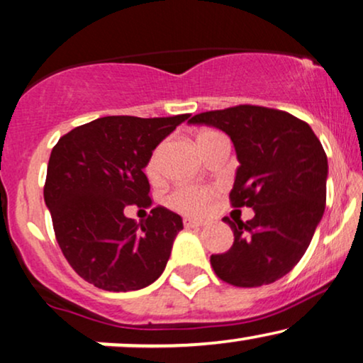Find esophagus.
<instances>
[{
    "label": "esophagus",
    "instance_id": "34e87169",
    "mask_svg": "<svg viewBox=\"0 0 363 363\" xmlns=\"http://www.w3.org/2000/svg\"><path fill=\"white\" fill-rule=\"evenodd\" d=\"M183 225H185L186 228H199V227H203V222H200V220H193V218H185L183 220Z\"/></svg>",
    "mask_w": 363,
    "mask_h": 363
}]
</instances>
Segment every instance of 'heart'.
<instances>
[{
  "label": "heart",
  "mask_w": 363,
  "mask_h": 363,
  "mask_svg": "<svg viewBox=\"0 0 363 363\" xmlns=\"http://www.w3.org/2000/svg\"><path fill=\"white\" fill-rule=\"evenodd\" d=\"M220 133L216 131H205L199 136V141H203L211 136H216ZM158 163H160V148L155 150L152 158L147 164V173L150 177H155L158 173ZM213 191L208 188H200V186H182L178 188L168 196V203L173 208L183 211L188 215H201L206 210V205L210 203Z\"/></svg>",
  "instance_id": "1"
}]
</instances>
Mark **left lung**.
<instances>
[{"label": "left lung", "mask_w": 363, "mask_h": 363, "mask_svg": "<svg viewBox=\"0 0 363 363\" xmlns=\"http://www.w3.org/2000/svg\"><path fill=\"white\" fill-rule=\"evenodd\" d=\"M190 123L230 136L240 163L230 201L255 211L247 223L223 218L235 240L228 252L210 257L215 274L235 286L274 284L300 262L325 211L322 143L305 121L265 106L200 113Z\"/></svg>", "instance_id": "1"}]
</instances>
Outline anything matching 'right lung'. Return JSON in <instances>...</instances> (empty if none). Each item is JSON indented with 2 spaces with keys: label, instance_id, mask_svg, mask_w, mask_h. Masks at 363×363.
<instances>
[{
  "label": "right lung",
  "instance_id": "right-lung-1",
  "mask_svg": "<svg viewBox=\"0 0 363 363\" xmlns=\"http://www.w3.org/2000/svg\"><path fill=\"white\" fill-rule=\"evenodd\" d=\"M188 118L105 116L77 126L51 150L45 203L56 240L73 270L98 289L140 290L163 274L182 216L157 206L138 223L125 210L152 206L145 167Z\"/></svg>",
  "mask_w": 363,
  "mask_h": 363
}]
</instances>
